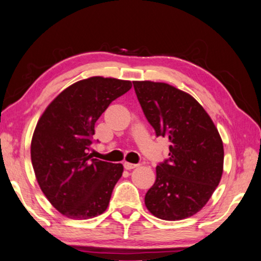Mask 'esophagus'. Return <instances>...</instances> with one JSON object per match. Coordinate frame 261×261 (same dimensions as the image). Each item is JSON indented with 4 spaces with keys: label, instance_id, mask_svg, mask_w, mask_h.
I'll return each mask as SVG.
<instances>
[{
    "label": "esophagus",
    "instance_id": "obj_1",
    "mask_svg": "<svg viewBox=\"0 0 261 261\" xmlns=\"http://www.w3.org/2000/svg\"><path fill=\"white\" fill-rule=\"evenodd\" d=\"M139 164H135V163H129V162H125L123 163V167H125V169L127 170H130V169H134V168L138 167Z\"/></svg>",
    "mask_w": 261,
    "mask_h": 261
}]
</instances>
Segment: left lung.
Returning a JSON list of instances; mask_svg holds the SVG:
<instances>
[{
	"label": "left lung",
	"mask_w": 261,
	"mask_h": 261,
	"mask_svg": "<svg viewBox=\"0 0 261 261\" xmlns=\"http://www.w3.org/2000/svg\"><path fill=\"white\" fill-rule=\"evenodd\" d=\"M156 136L169 140V159L156 167L144 204L155 217L181 220L202 209L223 174L222 138L209 114L190 94L166 83L133 82Z\"/></svg>",
	"instance_id": "8db88e82"
}]
</instances>
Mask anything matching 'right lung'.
I'll return each instance as SVG.
<instances>
[{
	"label": "right lung",
	"instance_id": "add662e5",
	"mask_svg": "<svg viewBox=\"0 0 261 261\" xmlns=\"http://www.w3.org/2000/svg\"><path fill=\"white\" fill-rule=\"evenodd\" d=\"M129 80L91 77L72 84L44 111L31 140V162L43 194L62 215L90 219L107 209L121 163L92 159L94 125Z\"/></svg>",
	"mask_w": 261,
	"mask_h": 261
}]
</instances>
